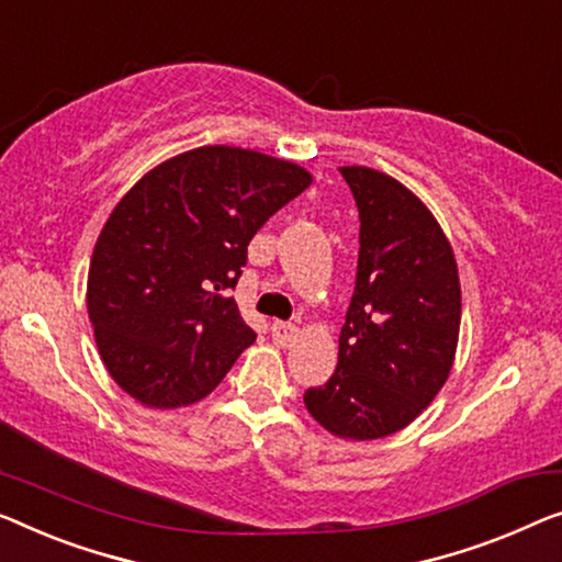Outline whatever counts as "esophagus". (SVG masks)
<instances>
[{"label":"esophagus","mask_w":562,"mask_h":562,"mask_svg":"<svg viewBox=\"0 0 562 562\" xmlns=\"http://www.w3.org/2000/svg\"><path fill=\"white\" fill-rule=\"evenodd\" d=\"M297 335H300V330L292 323H282V321H274L272 323V338H274V342H278L280 348L292 346V342L297 340Z\"/></svg>","instance_id":"esophagus-1"}]
</instances>
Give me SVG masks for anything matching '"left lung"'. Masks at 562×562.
<instances>
[{
  "label": "left lung",
  "mask_w": 562,
  "mask_h": 562,
  "mask_svg": "<svg viewBox=\"0 0 562 562\" xmlns=\"http://www.w3.org/2000/svg\"><path fill=\"white\" fill-rule=\"evenodd\" d=\"M338 171L361 216L358 278L338 368L305 406L333 437L371 441L412 424L447 383L462 288L447 234L412 189L368 166Z\"/></svg>",
  "instance_id": "8db88e82"
}]
</instances>
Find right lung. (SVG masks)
<instances>
[{"label":"right lung","instance_id":"1","mask_svg":"<svg viewBox=\"0 0 562 562\" xmlns=\"http://www.w3.org/2000/svg\"><path fill=\"white\" fill-rule=\"evenodd\" d=\"M313 183L303 166L237 146L166 158L125 191L88 270V317L111 379L148 408L209 396L255 330L234 288L257 229Z\"/></svg>","mask_w":562,"mask_h":562}]
</instances>
